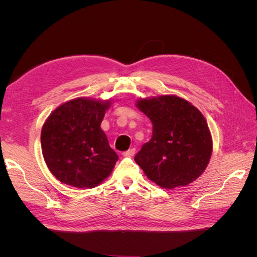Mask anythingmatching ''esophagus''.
I'll return each mask as SVG.
<instances>
[{
    "label": "esophagus",
    "mask_w": 257,
    "mask_h": 257,
    "mask_svg": "<svg viewBox=\"0 0 257 257\" xmlns=\"http://www.w3.org/2000/svg\"><path fill=\"white\" fill-rule=\"evenodd\" d=\"M135 148H132V149H128L127 151H125L123 153V155L124 157H127V158H132V157H134V154H135Z\"/></svg>",
    "instance_id": "obj_1"
}]
</instances>
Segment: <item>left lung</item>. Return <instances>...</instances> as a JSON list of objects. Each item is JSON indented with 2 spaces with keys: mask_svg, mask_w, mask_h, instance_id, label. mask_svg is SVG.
<instances>
[{
  "mask_svg": "<svg viewBox=\"0 0 257 257\" xmlns=\"http://www.w3.org/2000/svg\"><path fill=\"white\" fill-rule=\"evenodd\" d=\"M136 106L153 125L151 139L134 158L146 176L164 189L196 180L212 153V138L204 115L175 95L141 98Z\"/></svg>",
  "mask_w": 257,
  "mask_h": 257,
  "instance_id": "8db88e82",
  "label": "left lung"
}]
</instances>
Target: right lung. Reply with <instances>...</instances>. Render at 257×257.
Listing matches in <instances>:
<instances>
[{"mask_svg":"<svg viewBox=\"0 0 257 257\" xmlns=\"http://www.w3.org/2000/svg\"><path fill=\"white\" fill-rule=\"evenodd\" d=\"M109 100L75 98L59 106L44 123V160L59 181L75 188H94L118 161L100 128Z\"/></svg>","mask_w":257,"mask_h":257,"instance_id":"right-lung-1","label":"right lung"}]
</instances>
